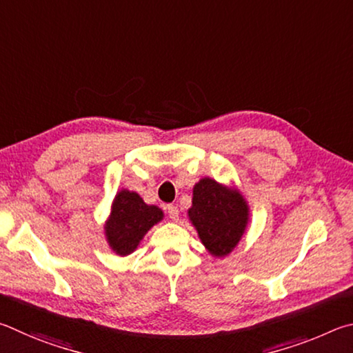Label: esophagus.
<instances>
[{
    "mask_svg": "<svg viewBox=\"0 0 353 353\" xmlns=\"http://www.w3.org/2000/svg\"><path fill=\"white\" fill-rule=\"evenodd\" d=\"M165 211H167V214H169V217H170L173 221H176L178 217H180V212H178V208H176V206L169 205V206L165 208Z\"/></svg>",
    "mask_w": 353,
    "mask_h": 353,
    "instance_id": "1",
    "label": "esophagus"
}]
</instances>
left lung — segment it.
<instances>
[{
	"instance_id": "obj_1",
	"label": "left lung",
	"mask_w": 353,
	"mask_h": 353,
	"mask_svg": "<svg viewBox=\"0 0 353 353\" xmlns=\"http://www.w3.org/2000/svg\"><path fill=\"white\" fill-rule=\"evenodd\" d=\"M188 215L209 254L226 257L243 237L250 206L236 188L205 176L194 186Z\"/></svg>"
}]
</instances>
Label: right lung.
Masks as SVG:
<instances>
[{"label":"right lung","mask_w":353,"mask_h":353,"mask_svg":"<svg viewBox=\"0 0 353 353\" xmlns=\"http://www.w3.org/2000/svg\"><path fill=\"white\" fill-rule=\"evenodd\" d=\"M164 219L158 206L145 205L139 194L122 189L116 194L105 221V237L117 256H128L138 248L141 240Z\"/></svg>","instance_id":"obj_1"}]
</instances>
